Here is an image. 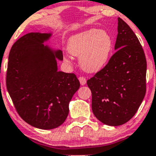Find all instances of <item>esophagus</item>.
I'll list each match as a JSON object with an SVG mask.
<instances>
[{
  "label": "esophagus",
  "instance_id": "obj_1",
  "mask_svg": "<svg viewBox=\"0 0 156 156\" xmlns=\"http://www.w3.org/2000/svg\"><path fill=\"white\" fill-rule=\"evenodd\" d=\"M78 80H79L80 83H81V85H85V84H86L87 80H86V78H84V77H83V76L79 77V78H78Z\"/></svg>",
  "mask_w": 156,
  "mask_h": 156
}]
</instances>
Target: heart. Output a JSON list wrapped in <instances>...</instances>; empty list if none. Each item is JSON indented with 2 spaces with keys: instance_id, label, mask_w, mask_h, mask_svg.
Wrapping results in <instances>:
<instances>
[{
  "instance_id": "obj_1",
  "label": "heart",
  "mask_w": 156,
  "mask_h": 156,
  "mask_svg": "<svg viewBox=\"0 0 156 156\" xmlns=\"http://www.w3.org/2000/svg\"><path fill=\"white\" fill-rule=\"evenodd\" d=\"M113 49V40L107 31L97 29L79 32L69 37L67 51L79 57V64L83 71L95 73L108 62Z\"/></svg>"
}]
</instances>
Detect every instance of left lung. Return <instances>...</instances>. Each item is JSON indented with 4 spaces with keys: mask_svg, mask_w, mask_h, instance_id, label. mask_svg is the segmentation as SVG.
Segmentation results:
<instances>
[{
    "mask_svg": "<svg viewBox=\"0 0 156 156\" xmlns=\"http://www.w3.org/2000/svg\"><path fill=\"white\" fill-rule=\"evenodd\" d=\"M116 52L108 64L87 81L92 109L101 122L116 126L129 121L146 93L147 61L136 34L118 18Z\"/></svg>",
    "mask_w": 156,
    "mask_h": 156,
    "instance_id": "1",
    "label": "left lung"
}]
</instances>
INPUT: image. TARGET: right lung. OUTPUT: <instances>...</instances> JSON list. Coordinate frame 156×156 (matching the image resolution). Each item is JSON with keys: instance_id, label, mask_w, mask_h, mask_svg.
<instances>
[{"instance_id": "obj_1", "label": "right lung", "mask_w": 156, "mask_h": 156, "mask_svg": "<svg viewBox=\"0 0 156 156\" xmlns=\"http://www.w3.org/2000/svg\"><path fill=\"white\" fill-rule=\"evenodd\" d=\"M51 33L31 32L13 44L9 55L6 88L23 121L41 129L61 126L80 87L74 73L58 71L63 52L44 45Z\"/></svg>"}]
</instances>
